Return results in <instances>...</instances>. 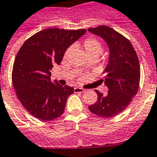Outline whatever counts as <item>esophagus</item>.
Masks as SVG:
<instances>
[{"label": "esophagus", "instance_id": "34e87169", "mask_svg": "<svg viewBox=\"0 0 157 157\" xmlns=\"http://www.w3.org/2000/svg\"><path fill=\"white\" fill-rule=\"evenodd\" d=\"M85 90L84 88H74V92L75 93H83L84 92Z\"/></svg>", "mask_w": 157, "mask_h": 157}]
</instances>
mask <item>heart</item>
Returning <instances> with one entry per match:
<instances>
[{
    "label": "heart",
    "mask_w": 157,
    "mask_h": 157,
    "mask_svg": "<svg viewBox=\"0 0 157 157\" xmlns=\"http://www.w3.org/2000/svg\"><path fill=\"white\" fill-rule=\"evenodd\" d=\"M82 46L88 58H93V57L94 58H98L99 57V55L102 54L103 50L101 43L96 39H94V38H87L83 42ZM72 50H73V47H69L67 50H65V52L63 56L64 59H67L69 58V56ZM80 69L84 70V67H82Z\"/></svg>",
    "instance_id": "1"
}]
</instances>
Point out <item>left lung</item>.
<instances>
[{
  "label": "left lung",
  "instance_id": "obj_1",
  "mask_svg": "<svg viewBox=\"0 0 157 157\" xmlns=\"http://www.w3.org/2000/svg\"><path fill=\"white\" fill-rule=\"evenodd\" d=\"M88 30L103 38L110 50L109 62L103 78L99 80L107 86L108 92L103 95L95 90L97 101L88 109L99 117L111 118L124 111L138 91L141 77L139 60L129 39L113 28L102 25Z\"/></svg>",
  "mask_w": 157,
  "mask_h": 157
}]
</instances>
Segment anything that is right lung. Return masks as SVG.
Listing matches in <instances>:
<instances>
[{"mask_svg":"<svg viewBox=\"0 0 157 157\" xmlns=\"http://www.w3.org/2000/svg\"><path fill=\"white\" fill-rule=\"evenodd\" d=\"M86 30L48 28L24 42L15 58L12 80L23 107L35 118L51 121L63 114L74 92L68 85L50 81V70L59 65L65 50Z\"/></svg>","mask_w":157,"mask_h":157,"instance_id":"1","label":"right lung"}]
</instances>
